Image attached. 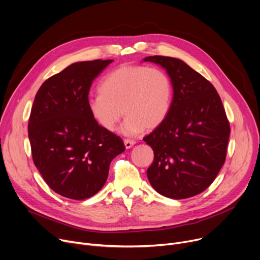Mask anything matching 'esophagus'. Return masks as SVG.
I'll return each mask as SVG.
<instances>
[{"label":"esophagus","mask_w":260,"mask_h":260,"mask_svg":"<svg viewBox=\"0 0 260 260\" xmlns=\"http://www.w3.org/2000/svg\"><path fill=\"white\" fill-rule=\"evenodd\" d=\"M123 142H124V145L126 148H131L136 143L135 140H131V139H124Z\"/></svg>","instance_id":"1"}]
</instances>
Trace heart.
<instances>
[{"label":"heart","mask_w":260,"mask_h":260,"mask_svg":"<svg viewBox=\"0 0 260 260\" xmlns=\"http://www.w3.org/2000/svg\"><path fill=\"white\" fill-rule=\"evenodd\" d=\"M172 97V84L162 69L143 64H122L102 79L99 94L88 100V110L97 124L115 131L120 119L125 135L151 131L166 119Z\"/></svg>","instance_id":"obj_1"}]
</instances>
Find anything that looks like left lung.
<instances>
[{
	"mask_svg": "<svg viewBox=\"0 0 260 260\" xmlns=\"http://www.w3.org/2000/svg\"><path fill=\"white\" fill-rule=\"evenodd\" d=\"M144 61L166 69L174 86L164 122L143 140L153 150L147 178L155 191L176 200L208 188L226 161L230 123L210 81L183 60L154 55Z\"/></svg>",
	"mask_w": 260,
	"mask_h": 260,
	"instance_id": "1",
	"label": "left lung"
}]
</instances>
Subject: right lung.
I'll return each mask as SVG.
<instances>
[{
  "label": "right lung",
  "instance_id": "obj_1",
  "mask_svg": "<svg viewBox=\"0 0 260 260\" xmlns=\"http://www.w3.org/2000/svg\"><path fill=\"white\" fill-rule=\"evenodd\" d=\"M113 59L79 61L48 78L31 109L28 136L34 165L56 193L85 200L105 185L110 164L125 146L88 110L94 78Z\"/></svg>",
  "mask_w": 260,
  "mask_h": 260
}]
</instances>
